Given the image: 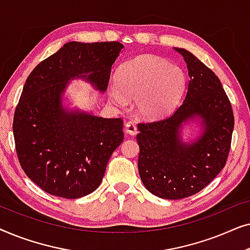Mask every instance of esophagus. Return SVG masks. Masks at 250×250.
Returning a JSON list of instances; mask_svg holds the SVG:
<instances>
[{"label": "esophagus", "instance_id": "1", "mask_svg": "<svg viewBox=\"0 0 250 250\" xmlns=\"http://www.w3.org/2000/svg\"><path fill=\"white\" fill-rule=\"evenodd\" d=\"M125 132L129 135H135L138 133V127H136L135 123L133 121H129L125 124Z\"/></svg>", "mask_w": 250, "mask_h": 250}]
</instances>
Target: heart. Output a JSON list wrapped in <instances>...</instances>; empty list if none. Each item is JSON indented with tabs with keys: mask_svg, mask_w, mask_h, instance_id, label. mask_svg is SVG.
<instances>
[{
	"mask_svg": "<svg viewBox=\"0 0 250 250\" xmlns=\"http://www.w3.org/2000/svg\"><path fill=\"white\" fill-rule=\"evenodd\" d=\"M187 84L182 68L155 56H140L119 68L116 84L108 88L110 101L125 107L136 101V111L146 119H156L175 107Z\"/></svg>",
	"mask_w": 250,
	"mask_h": 250,
	"instance_id": "b5f03b06",
	"label": "heart"
}]
</instances>
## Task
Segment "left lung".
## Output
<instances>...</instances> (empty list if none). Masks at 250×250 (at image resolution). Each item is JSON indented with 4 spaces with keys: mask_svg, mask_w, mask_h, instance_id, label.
<instances>
[{
    "mask_svg": "<svg viewBox=\"0 0 250 250\" xmlns=\"http://www.w3.org/2000/svg\"><path fill=\"white\" fill-rule=\"evenodd\" d=\"M182 54L189 84L179 107L158 122L139 124V174L146 190L163 199L199 192L227 163L234 127L233 111L220 80L186 49ZM199 120L201 135L183 141V126Z\"/></svg>",
    "mask_w": 250,
    "mask_h": 250,
    "instance_id": "8db88e82",
    "label": "left lung"
}]
</instances>
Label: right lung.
I'll use <instances>...</instances> for the list:
<instances>
[{
	"instance_id": "obj_1",
	"label": "right lung",
	"mask_w": 250,
	"mask_h": 250,
	"mask_svg": "<svg viewBox=\"0 0 250 250\" xmlns=\"http://www.w3.org/2000/svg\"><path fill=\"white\" fill-rule=\"evenodd\" d=\"M119 42L66 43L27 77L13 117L16 151L23 172L53 196L77 199L102 182L112 152L124 139L121 118H102L63 105L70 81L108 87Z\"/></svg>"
}]
</instances>
